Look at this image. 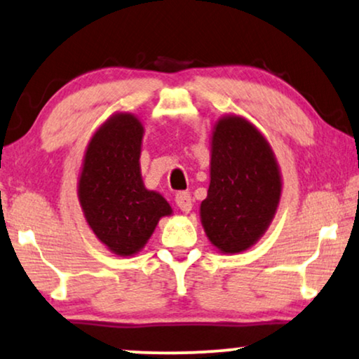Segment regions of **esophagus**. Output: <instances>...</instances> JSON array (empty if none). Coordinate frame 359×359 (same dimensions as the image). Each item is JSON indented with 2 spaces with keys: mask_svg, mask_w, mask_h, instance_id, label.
Listing matches in <instances>:
<instances>
[{
  "mask_svg": "<svg viewBox=\"0 0 359 359\" xmlns=\"http://www.w3.org/2000/svg\"><path fill=\"white\" fill-rule=\"evenodd\" d=\"M176 205L181 209V212L189 214L191 209H193V199H191L189 193H178L176 194Z\"/></svg>",
  "mask_w": 359,
  "mask_h": 359,
  "instance_id": "1",
  "label": "esophagus"
}]
</instances>
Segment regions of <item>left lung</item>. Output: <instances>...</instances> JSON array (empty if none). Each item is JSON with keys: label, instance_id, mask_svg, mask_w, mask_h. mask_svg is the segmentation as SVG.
I'll list each match as a JSON object with an SVG mask.
<instances>
[{"label": "left lung", "instance_id": "8db88e82", "mask_svg": "<svg viewBox=\"0 0 359 359\" xmlns=\"http://www.w3.org/2000/svg\"><path fill=\"white\" fill-rule=\"evenodd\" d=\"M209 173L201 224L220 253H242L263 237L276 215L283 193L276 155L248 119L225 114L210 130Z\"/></svg>", "mask_w": 359, "mask_h": 359}]
</instances>
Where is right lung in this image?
Masks as SVG:
<instances>
[{
  "label": "right lung",
  "mask_w": 359,
  "mask_h": 359,
  "mask_svg": "<svg viewBox=\"0 0 359 359\" xmlns=\"http://www.w3.org/2000/svg\"><path fill=\"white\" fill-rule=\"evenodd\" d=\"M144 124L130 112H114L88 142L78 176V201L88 227L119 257L145 247L161 217L173 209L163 196L147 189L140 154Z\"/></svg>",
  "instance_id": "1"
}]
</instances>
